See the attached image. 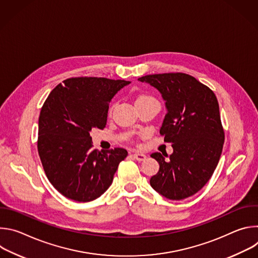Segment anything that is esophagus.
I'll return each instance as SVG.
<instances>
[{
  "label": "esophagus",
  "mask_w": 258,
  "mask_h": 258,
  "mask_svg": "<svg viewBox=\"0 0 258 258\" xmlns=\"http://www.w3.org/2000/svg\"><path fill=\"white\" fill-rule=\"evenodd\" d=\"M133 157L135 159H137L138 161H144L146 159V155L143 154V153H134Z\"/></svg>",
  "instance_id": "obj_1"
}]
</instances>
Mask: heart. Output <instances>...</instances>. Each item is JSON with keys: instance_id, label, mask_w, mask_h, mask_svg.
Masks as SVG:
<instances>
[{"instance_id": "1", "label": "heart", "mask_w": 258, "mask_h": 258, "mask_svg": "<svg viewBox=\"0 0 258 258\" xmlns=\"http://www.w3.org/2000/svg\"><path fill=\"white\" fill-rule=\"evenodd\" d=\"M148 99H153V98H151V97H149V96L143 95V96H140V97L137 99L136 102H138V101H143V100H148Z\"/></svg>"}]
</instances>
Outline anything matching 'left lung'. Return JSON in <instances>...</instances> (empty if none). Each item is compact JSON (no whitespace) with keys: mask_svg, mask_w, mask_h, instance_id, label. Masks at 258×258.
<instances>
[{"mask_svg":"<svg viewBox=\"0 0 258 258\" xmlns=\"http://www.w3.org/2000/svg\"><path fill=\"white\" fill-rule=\"evenodd\" d=\"M138 80L157 89L165 101L167 113L160 135L173 148L169 159L158 152L151 154L160 167L150 185L167 199L188 198L205 186L222 155L225 132L217 99L207 86L186 73Z\"/></svg>","mask_w":258,"mask_h":258,"instance_id":"1","label":"left lung"}]
</instances>
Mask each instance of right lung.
<instances>
[{"instance_id": "add662e5", "label": "right lung", "mask_w": 258, "mask_h": 258, "mask_svg": "<svg viewBox=\"0 0 258 258\" xmlns=\"http://www.w3.org/2000/svg\"><path fill=\"white\" fill-rule=\"evenodd\" d=\"M130 82L105 78H71L45 101L39 117L38 151L53 187L68 199L89 202L112 183L123 148L93 150L90 133L103 130L109 103Z\"/></svg>"}]
</instances>
